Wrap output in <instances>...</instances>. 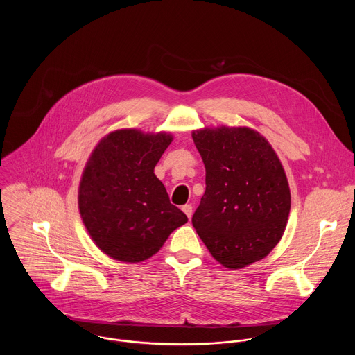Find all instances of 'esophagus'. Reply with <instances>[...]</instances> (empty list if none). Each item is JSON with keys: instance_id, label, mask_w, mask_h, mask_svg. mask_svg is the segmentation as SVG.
<instances>
[{"instance_id": "1", "label": "esophagus", "mask_w": 355, "mask_h": 355, "mask_svg": "<svg viewBox=\"0 0 355 355\" xmlns=\"http://www.w3.org/2000/svg\"><path fill=\"white\" fill-rule=\"evenodd\" d=\"M182 212L188 216V219H191V218H192V205H189V204L184 205V207H182Z\"/></svg>"}]
</instances>
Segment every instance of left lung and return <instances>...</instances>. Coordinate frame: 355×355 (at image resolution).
I'll return each instance as SVG.
<instances>
[{
    "label": "left lung",
    "mask_w": 355,
    "mask_h": 355,
    "mask_svg": "<svg viewBox=\"0 0 355 355\" xmlns=\"http://www.w3.org/2000/svg\"><path fill=\"white\" fill-rule=\"evenodd\" d=\"M207 189L192 225L212 257L229 270L267 257L291 211L285 170L268 140L247 126L192 130Z\"/></svg>",
    "instance_id": "obj_1"
}]
</instances>
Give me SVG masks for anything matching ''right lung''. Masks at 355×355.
Masks as SVG:
<instances>
[{
  "instance_id": "1",
  "label": "right lung",
  "mask_w": 355,
  "mask_h": 355,
  "mask_svg": "<svg viewBox=\"0 0 355 355\" xmlns=\"http://www.w3.org/2000/svg\"><path fill=\"white\" fill-rule=\"evenodd\" d=\"M171 141L168 132L118 129L91 151L80 180L78 211L91 240L111 259L144 261L188 222L155 174Z\"/></svg>"
}]
</instances>
